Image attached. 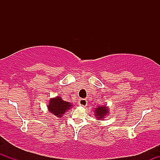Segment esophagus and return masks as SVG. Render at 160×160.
Listing matches in <instances>:
<instances>
[{
	"label": "esophagus",
	"instance_id": "esophagus-1",
	"mask_svg": "<svg viewBox=\"0 0 160 160\" xmlns=\"http://www.w3.org/2000/svg\"><path fill=\"white\" fill-rule=\"evenodd\" d=\"M87 99H85V98H80V100H79V104L81 106H83V107H85V106L87 105Z\"/></svg>",
	"mask_w": 160,
	"mask_h": 160
}]
</instances>
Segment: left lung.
Segmentation results:
<instances>
[{"instance_id":"8db88e82","label":"left lung","mask_w":160,"mask_h":160,"mask_svg":"<svg viewBox=\"0 0 160 160\" xmlns=\"http://www.w3.org/2000/svg\"><path fill=\"white\" fill-rule=\"evenodd\" d=\"M108 113V109L105 106H99L95 109V116L98 119H103Z\"/></svg>"}]
</instances>
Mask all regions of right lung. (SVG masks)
<instances>
[{
    "label": "right lung",
    "instance_id": "add662e5",
    "mask_svg": "<svg viewBox=\"0 0 160 160\" xmlns=\"http://www.w3.org/2000/svg\"><path fill=\"white\" fill-rule=\"evenodd\" d=\"M71 104L69 102H65L60 97H56L55 98L50 99L48 104V109L51 113L56 117H62L66 111L71 108Z\"/></svg>",
    "mask_w": 160,
    "mask_h": 160
}]
</instances>
